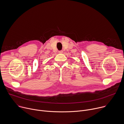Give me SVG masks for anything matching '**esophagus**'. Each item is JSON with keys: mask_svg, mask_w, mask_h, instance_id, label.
Wrapping results in <instances>:
<instances>
[{"mask_svg": "<svg viewBox=\"0 0 124 124\" xmlns=\"http://www.w3.org/2000/svg\"><path fill=\"white\" fill-rule=\"evenodd\" d=\"M63 50H59V51H58V52L59 53V54H62V53H63Z\"/></svg>", "mask_w": 124, "mask_h": 124, "instance_id": "34e87169", "label": "esophagus"}]
</instances>
